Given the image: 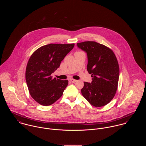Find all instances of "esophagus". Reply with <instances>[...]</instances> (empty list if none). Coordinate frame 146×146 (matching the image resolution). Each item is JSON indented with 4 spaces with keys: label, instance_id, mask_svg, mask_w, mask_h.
<instances>
[{
    "label": "esophagus",
    "instance_id": "1",
    "mask_svg": "<svg viewBox=\"0 0 146 146\" xmlns=\"http://www.w3.org/2000/svg\"><path fill=\"white\" fill-rule=\"evenodd\" d=\"M70 81L71 82H72V83H75V82H77V80H75V79H70Z\"/></svg>",
    "mask_w": 146,
    "mask_h": 146
}]
</instances>
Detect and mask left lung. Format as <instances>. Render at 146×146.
Segmentation results:
<instances>
[{
	"mask_svg": "<svg viewBox=\"0 0 146 146\" xmlns=\"http://www.w3.org/2000/svg\"><path fill=\"white\" fill-rule=\"evenodd\" d=\"M77 46L87 54V70L92 77L91 83L84 82L82 95L92 105L104 106L113 99L117 89V58L111 49L97 42H78Z\"/></svg>",
	"mask_w": 146,
	"mask_h": 146,
	"instance_id": "left-lung-1",
	"label": "left lung"
}]
</instances>
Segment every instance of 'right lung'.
<instances>
[{"instance_id":"add662e5","label":"right lung","mask_w":146,"mask_h":146,"mask_svg":"<svg viewBox=\"0 0 146 146\" xmlns=\"http://www.w3.org/2000/svg\"><path fill=\"white\" fill-rule=\"evenodd\" d=\"M74 44H49L36 49L31 56L26 69V81L32 98L48 106L57 101L68 82L53 78L51 74L60 66Z\"/></svg>"}]
</instances>
